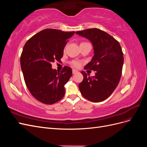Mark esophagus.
Instances as JSON below:
<instances>
[{
  "label": "esophagus",
  "instance_id": "1",
  "mask_svg": "<svg viewBox=\"0 0 147 147\" xmlns=\"http://www.w3.org/2000/svg\"><path fill=\"white\" fill-rule=\"evenodd\" d=\"M78 72V71L77 70H75V69H73L72 70V73H73V74H75L76 73H77Z\"/></svg>",
  "mask_w": 147,
  "mask_h": 147
}]
</instances>
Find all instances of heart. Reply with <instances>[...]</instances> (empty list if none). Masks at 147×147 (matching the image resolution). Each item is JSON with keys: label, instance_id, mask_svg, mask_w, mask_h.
Returning <instances> with one entry per match:
<instances>
[{"label": "heart", "instance_id": "obj_1", "mask_svg": "<svg viewBox=\"0 0 147 147\" xmlns=\"http://www.w3.org/2000/svg\"><path fill=\"white\" fill-rule=\"evenodd\" d=\"M73 65L75 67H79L80 65V64L77 61H74V62H73Z\"/></svg>", "mask_w": 147, "mask_h": 147}]
</instances>
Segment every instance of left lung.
Instances as JSON below:
<instances>
[{"instance_id": "obj_1", "label": "left lung", "mask_w": 147, "mask_h": 147, "mask_svg": "<svg viewBox=\"0 0 147 147\" xmlns=\"http://www.w3.org/2000/svg\"><path fill=\"white\" fill-rule=\"evenodd\" d=\"M92 43L94 56L84 69L94 70V77L82 71L83 80L79 84L82 96L91 102L105 100L116 89L121 76L124 57L119 42L107 32L92 28L76 32Z\"/></svg>"}]
</instances>
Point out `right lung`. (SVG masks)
<instances>
[{"label": "right lung", "mask_w": 147, "mask_h": 147, "mask_svg": "<svg viewBox=\"0 0 147 147\" xmlns=\"http://www.w3.org/2000/svg\"><path fill=\"white\" fill-rule=\"evenodd\" d=\"M74 33L44 29L23 47L20 64L26 84L31 94L43 104H55L65 94L64 85L72 77V69L64 66L59 72L52 69L51 63L60 61L67 40Z\"/></svg>", "instance_id": "1"}]
</instances>
